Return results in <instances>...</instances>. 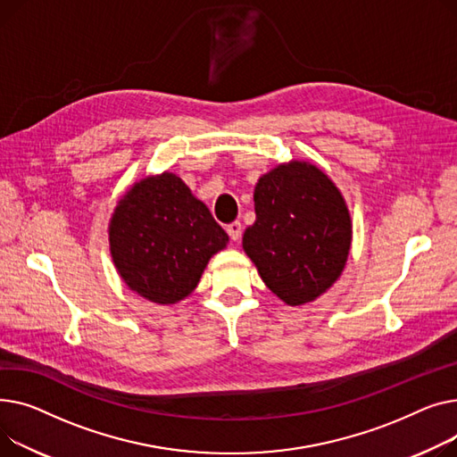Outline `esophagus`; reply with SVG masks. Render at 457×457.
<instances>
[{"label":"esophagus","instance_id":"obj_1","mask_svg":"<svg viewBox=\"0 0 457 457\" xmlns=\"http://www.w3.org/2000/svg\"><path fill=\"white\" fill-rule=\"evenodd\" d=\"M241 223L239 221H234V223H230L228 227H227V232H228V236H230V239H234V241H237L239 237H241Z\"/></svg>","mask_w":457,"mask_h":457}]
</instances>
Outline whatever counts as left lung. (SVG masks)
Here are the masks:
<instances>
[{"mask_svg": "<svg viewBox=\"0 0 457 457\" xmlns=\"http://www.w3.org/2000/svg\"><path fill=\"white\" fill-rule=\"evenodd\" d=\"M254 212L244 251L278 299L289 306L312 303L339 278L353 223L328 175L299 160L280 164L260 177Z\"/></svg>", "mask_w": 457, "mask_h": 457, "instance_id": "8db88e82", "label": "left lung"}]
</instances>
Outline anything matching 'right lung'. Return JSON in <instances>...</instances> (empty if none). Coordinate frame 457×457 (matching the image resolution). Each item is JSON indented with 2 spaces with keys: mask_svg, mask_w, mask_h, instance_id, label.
Segmentation results:
<instances>
[{
  "mask_svg": "<svg viewBox=\"0 0 457 457\" xmlns=\"http://www.w3.org/2000/svg\"><path fill=\"white\" fill-rule=\"evenodd\" d=\"M111 254L123 282L156 304L190 295L227 232L180 177L164 171L134 184L109 225Z\"/></svg>",
  "mask_w": 457,
  "mask_h": 457,
  "instance_id": "1",
  "label": "right lung"
}]
</instances>
